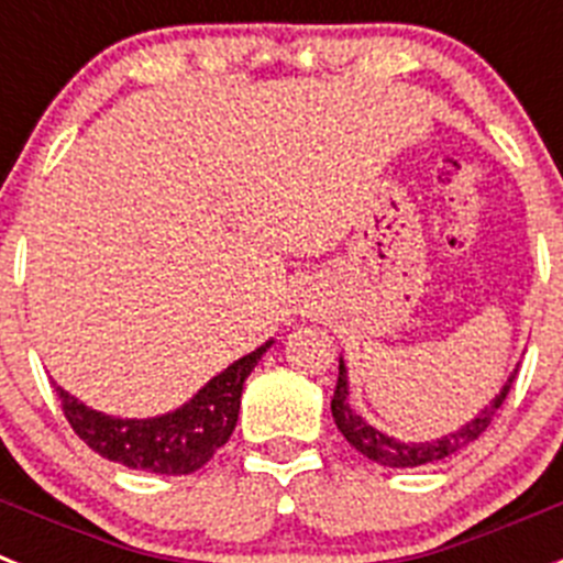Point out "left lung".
<instances>
[{
	"label": "left lung",
	"instance_id": "1",
	"mask_svg": "<svg viewBox=\"0 0 563 563\" xmlns=\"http://www.w3.org/2000/svg\"><path fill=\"white\" fill-rule=\"evenodd\" d=\"M514 380H516V372L510 375V380L505 383V389L499 391V397H496L490 406H485V411H479L476 420L462 426V429L454 431V434L442 437V440H434V442H400L380 434V431H375L369 422L361 420V417L350 409V402H346V395H350V391H346V369H343V363H341V375H338L335 395H332V417H335L338 431L350 440V445H355L363 456H369V460L377 462V465L417 467V465H426V462L445 460V456L456 454L460 449L471 445V442H474L476 437L490 426V420H494V415L499 411L501 402H505Z\"/></svg>",
	"mask_w": 563,
	"mask_h": 563
}]
</instances>
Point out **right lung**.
Returning <instances> with one entry per match:
<instances>
[{"instance_id":"1","label":"right lung","mask_w":563,"mask_h":563,"mask_svg":"<svg viewBox=\"0 0 563 563\" xmlns=\"http://www.w3.org/2000/svg\"><path fill=\"white\" fill-rule=\"evenodd\" d=\"M267 350L271 341L251 355L239 357L183 409L154 420H114L101 411L87 409L58 386L56 395L73 431L103 460L163 476L194 474L231 440L236 429L239 402H242V386Z\"/></svg>"}]
</instances>
